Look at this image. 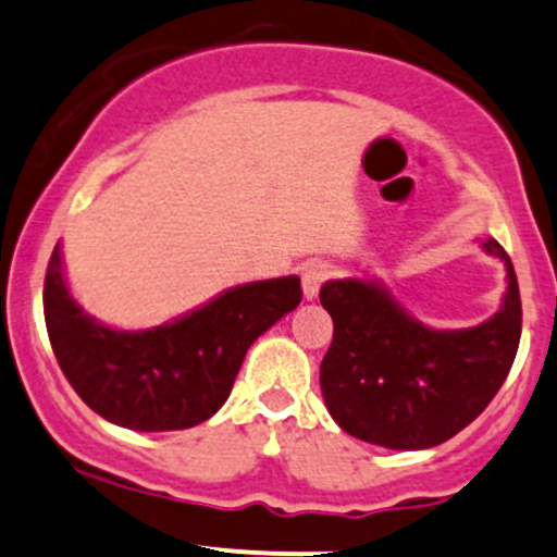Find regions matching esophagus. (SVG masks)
<instances>
[{
    "mask_svg": "<svg viewBox=\"0 0 557 557\" xmlns=\"http://www.w3.org/2000/svg\"><path fill=\"white\" fill-rule=\"evenodd\" d=\"M331 277V267H327L325 261H312L304 267V274H301V285H304V296L307 298H314L320 294V288H323L325 280Z\"/></svg>",
    "mask_w": 557,
    "mask_h": 557,
    "instance_id": "esophagus-1",
    "label": "esophagus"
}]
</instances>
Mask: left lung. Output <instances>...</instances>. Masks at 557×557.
Wrapping results in <instances>:
<instances>
[{"label":"left lung","mask_w":557,"mask_h":557,"mask_svg":"<svg viewBox=\"0 0 557 557\" xmlns=\"http://www.w3.org/2000/svg\"><path fill=\"white\" fill-rule=\"evenodd\" d=\"M483 248L505 261L507 294L499 312L475 327L432 331L366 280H331L320 288L333 318L320 386L344 432L395 450L432 448L494 400L518 355L523 309L507 250L496 239Z\"/></svg>","instance_id":"obj_1"}]
</instances>
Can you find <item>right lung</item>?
<instances>
[{"mask_svg":"<svg viewBox=\"0 0 557 557\" xmlns=\"http://www.w3.org/2000/svg\"><path fill=\"white\" fill-rule=\"evenodd\" d=\"M301 296L298 277L261 280L171 325L114 331L69 296L55 245L45 274V325L63 376L98 417L136 432H171L224 406L250 344Z\"/></svg>","mask_w":557,"mask_h":557,"instance_id":"add662e5","label":"right lung"}]
</instances>
